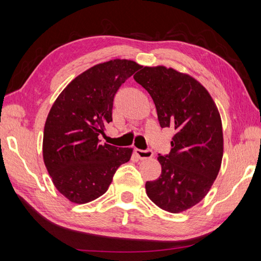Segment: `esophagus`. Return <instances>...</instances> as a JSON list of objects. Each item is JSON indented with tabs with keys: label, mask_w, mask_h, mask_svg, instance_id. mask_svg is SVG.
Segmentation results:
<instances>
[{
	"label": "esophagus",
	"mask_w": 261,
	"mask_h": 261,
	"mask_svg": "<svg viewBox=\"0 0 261 261\" xmlns=\"http://www.w3.org/2000/svg\"><path fill=\"white\" fill-rule=\"evenodd\" d=\"M135 153H136V155L140 159V160H146V159H151L153 156L152 149L135 148Z\"/></svg>",
	"instance_id": "34e87169"
}]
</instances>
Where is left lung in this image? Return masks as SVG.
Segmentation results:
<instances>
[{
  "label": "left lung",
  "instance_id": "1",
  "mask_svg": "<svg viewBox=\"0 0 261 261\" xmlns=\"http://www.w3.org/2000/svg\"><path fill=\"white\" fill-rule=\"evenodd\" d=\"M155 105L161 127L175 135L170 153L159 154L161 175L146 182L149 199L160 208L179 213L208 193L223 156L222 123L206 88L187 73L166 67H141L135 76Z\"/></svg>",
  "mask_w": 261,
  "mask_h": 261
}]
</instances>
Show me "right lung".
Here are the masks:
<instances>
[{
  "mask_svg": "<svg viewBox=\"0 0 261 261\" xmlns=\"http://www.w3.org/2000/svg\"><path fill=\"white\" fill-rule=\"evenodd\" d=\"M141 65L112 60L79 74L57 96L43 131V161L55 188L74 204H86L107 191L117 168L132 148L102 144L113 121L118 88Z\"/></svg>",
  "mask_w": 261,
  "mask_h": 261,
  "instance_id": "right-lung-1",
  "label": "right lung"
}]
</instances>
